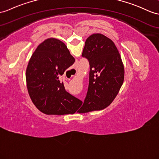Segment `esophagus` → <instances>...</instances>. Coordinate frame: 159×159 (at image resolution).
<instances>
[{
	"label": "esophagus",
	"instance_id": "obj_1",
	"mask_svg": "<svg viewBox=\"0 0 159 159\" xmlns=\"http://www.w3.org/2000/svg\"><path fill=\"white\" fill-rule=\"evenodd\" d=\"M73 76H74V75H71V77H73Z\"/></svg>",
	"mask_w": 159,
	"mask_h": 159
}]
</instances>
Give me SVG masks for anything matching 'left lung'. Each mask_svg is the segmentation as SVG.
<instances>
[{
  "label": "left lung",
  "mask_w": 159,
  "mask_h": 159,
  "mask_svg": "<svg viewBox=\"0 0 159 159\" xmlns=\"http://www.w3.org/2000/svg\"><path fill=\"white\" fill-rule=\"evenodd\" d=\"M82 57L90 63V79L86 97L77 113L102 110L113 101L124 81L121 55L109 38L94 34L85 42Z\"/></svg>",
  "instance_id": "1"
}]
</instances>
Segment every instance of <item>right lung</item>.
<instances>
[{"label":"right lung","instance_id":"1","mask_svg":"<svg viewBox=\"0 0 159 159\" xmlns=\"http://www.w3.org/2000/svg\"><path fill=\"white\" fill-rule=\"evenodd\" d=\"M74 62L67 46L56 38H48L35 50L26 69V84L31 100L42 113L63 115L78 109L81 101L59 80Z\"/></svg>","mask_w":159,"mask_h":159}]
</instances>
